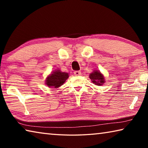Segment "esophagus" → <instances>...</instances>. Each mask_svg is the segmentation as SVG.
<instances>
[{
	"instance_id": "1",
	"label": "esophagus",
	"mask_w": 148,
	"mask_h": 148,
	"mask_svg": "<svg viewBox=\"0 0 148 148\" xmlns=\"http://www.w3.org/2000/svg\"><path fill=\"white\" fill-rule=\"evenodd\" d=\"M74 74L76 76H79V75L81 74V72H80V71H75V72H74Z\"/></svg>"
}]
</instances>
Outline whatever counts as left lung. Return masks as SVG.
I'll return each mask as SVG.
<instances>
[{"instance_id": "8db88e82", "label": "left lung", "mask_w": 148, "mask_h": 148, "mask_svg": "<svg viewBox=\"0 0 148 148\" xmlns=\"http://www.w3.org/2000/svg\"><path fill=\"white\" fill-rule=\"evenodd\" d=\"M89 78L91 79L92 83L97 86H101L105 83L104 76L99 71H93L92 73L89 74Z\"/></svg>"}]
</instances>
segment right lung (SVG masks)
I'll return each instance as SVG.
<instances>
[{"label": "right lung", "mask_w": 148, "mask_h": 148, "mask_svg": "<svg viewBox=\"0 0 148 148\" xmlns=\"http://www.w3.org/2000/svg\"><path fill=\"white\" fill-rule=\"evenodd\" d=\"M69 74L57 70L49 75L46 79V84L50 88H58L69 78Z\"/></svg>", "instance_id": "1"}]
</instances>
